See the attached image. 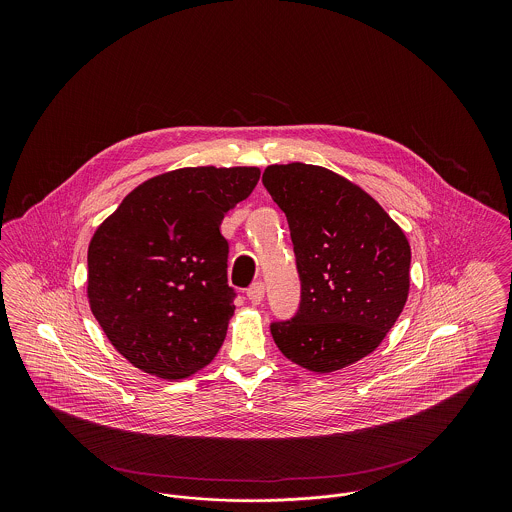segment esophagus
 Here are the masks:
<instances>
[{
  "label": "esophagus",
  "mask_w": 512,
  "mask_h": 512,
  "mask_svg": "<svg viewBox=\"0 0 512 512\" xmlns=\"http://www.w3.org/2000/svg\"><path fill=\"white\" fill-rule=\"evenodd\" d=\"M263 297H265V284L259 280V282H255V284L247 290V299H249L253 305H259V303L263 301Z\"/></svg>",
  "instance_id": "esophagus-1"
}]
</instances>
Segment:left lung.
<instances>
[{
    "instance_id": "8db88e82",
    "label": "left lung",
    "mask_w": 512,
    "mask_h": 512,
    "mask_svg": "<svg viewBox=\"0 0 512 512\" xmlns=\"http://www.w3.org/2000/svg\"><path fill=\"white\" fill-rule=\"evenodd\" d=\"M263 184L286 213L301 282L292 318L270 334L295 365L334 372L372 353L409 295L411 247L359 186L303 163L272 165Z\"/></svg>"
}]
</instances>
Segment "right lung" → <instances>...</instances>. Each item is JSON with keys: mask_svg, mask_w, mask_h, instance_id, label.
<instances>
[{"mask_svg": "<svg viewBox=\"0 0 512 512\" xmlns=\"http://www.w3.org/2000/svg\"><path fill=\"white\" fill-rule=\"evenodd\" d=\"M259 176L257 167L167 172L126 195L96 230L90 307L132 365L178 380L215 359L236 309L220 222Z\"/></svg>", "mask_w": 512, "mask_h": 512, "instance_id": "1", "label": "right lung"}]
</instances>
